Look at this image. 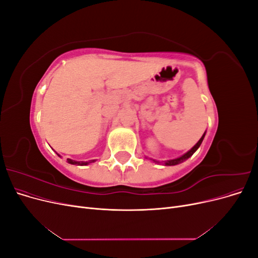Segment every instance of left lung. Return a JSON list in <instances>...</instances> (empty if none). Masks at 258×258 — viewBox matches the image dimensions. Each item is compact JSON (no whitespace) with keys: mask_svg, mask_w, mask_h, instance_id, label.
<instances>
[{"mask_svg":"<svg viewBox=\"0 0 258 258\" xmlns=\"http://www.w3.org/2000/svg\"><path fill=\"white\" fill-rule=\"evenodd\" d=\"M205 136H206V132L204 134V136L201 137V139L199 140V141L197 142V144L195 145V146L191 148L190 151H188V152H187L186 154H184L183 156H181V157H178V158H176V159H171V160H167V161H165V165H166V166H175V165H178V163L183 162L184 160L188 159V158L190 157V156L198 150L199 146H200V145H201V143H202V141H204Z\"/></svg>","mask_w":258,"mask_h":258,"instance_id":"left-lung-1","label":"left lung"}]
</instances>
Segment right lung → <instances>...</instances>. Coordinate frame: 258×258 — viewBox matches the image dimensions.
<instances>
[{
    "instance_id": "obj_1",
    "label": "right lung",
    "mask_w": 258,
    "mask_h": 258,
    "mask_svg": "<svg viewBox=\"0 0 258 258\" xmlns=\"http://www.w3.org/2000/svg\"><path fill=\"white\" fill-rule=\"evenodd\" d=\"M96 160H89V161H75V160H72V159H68V162L69 163H72V165H80V166H86L88 165V163L90 162H95Z\"/></svg>"
}]
</instances>
